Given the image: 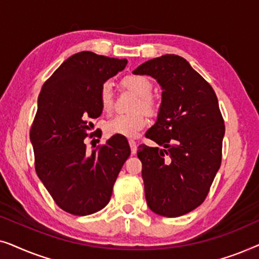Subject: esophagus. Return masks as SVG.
Here are the masks:
<instances>
[{"label":"esophagus","instance_id":"34e87169","mask_svg":"<svg viewBox=\"0 0 259 259\" xmlns=\"http://www.w3.org/2000/svg\"><path fill=\"white\" fill-rule=\"evenodd\" d=\"M130 146H131V152H132V154H136L137 150H138V145L136 141L130 140Z\"/></svg>","mask_w":259,"mask_h":259}]
</instances>
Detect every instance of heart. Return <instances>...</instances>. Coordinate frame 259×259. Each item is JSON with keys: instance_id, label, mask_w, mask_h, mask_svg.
Instances as JSON below:
<instances>
[{"instance_id": "b5f03b06", "label": "heart", "mask_w": 259, "mask_h": 259, "mask_svg": "<svg viewBox=\"0 0 259 259\" xmlns=\"http://www.w3.org/2000/svg\"><path fill=\"white\" fill-rule=\"evenodd\" d=\"M122 86L132 91L139 97L137 102V109H145L147 112H153L154 101L151 97L152 82L146 76L130 74L121 81ZM99 101L102 111L108 113L113 108V91L109 83H105L101 87L99 94ZM147 126V118L143 112L136 114H120L109 120L106 125V131L108 134H116L125 138H134Z\"/></svg>"}]
</instances>
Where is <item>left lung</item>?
I'll return each mask as SVG.
<instances>
[{"mask_svg": "<svg viewBox=\"0 0 259 259\" xmlns=\"http://www.w3.org/2000/svg\"><path fill=\"white\" fill-rule=\"evenodd\" d=\"M161 87L157 121L146 137L159 147L140 145L138 158L148 207L179 217L206 198L222 161L224 120L214 91L182 56L166 54L133 70Z\"/></svg>", "mask_w": 259, "mask_h": 259, "instance_id": "8db88e82", "label": "left lung"}]
</instances>
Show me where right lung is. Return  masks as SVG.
I'll return each mask as SVG.
<instances>
[{
    "mask_svg": "<svg viewBox=\"0 0 259 259\" xmlns=\"http://www.w3.org/2000/svg\"><path fill=\"white\" fill-rule=\"evenodd\" d=\"M126 59L92 52L76 53L42 86L30 130L38 178L59 207L87 215L111 199L113 185L131 154L126 138L113 136L104 146L86 152L83 139L101 115V87L125 68Z\"/></svg>",
    "mask_w": 259,
    "mask_h": 259,
    "instance_id": "1",
    "label": "right lung"
}]
</instances>
